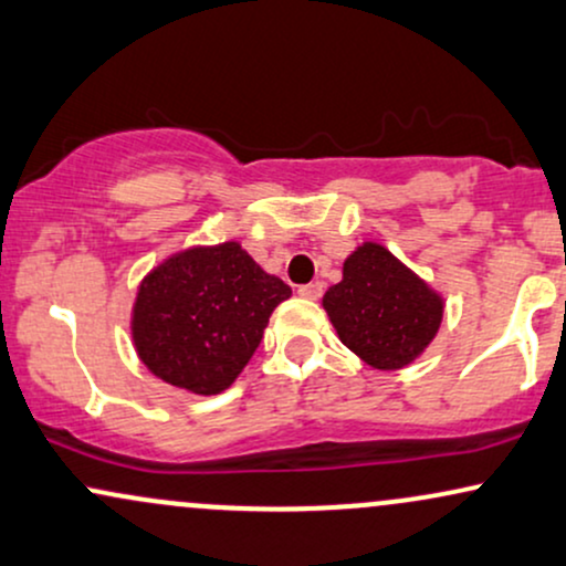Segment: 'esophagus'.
I'll return each mask as SVG.
<instances>
[{
    "mask_svg": "<svg viewBox=\"0 0 566 566\" xmlns=\"http://www.w3.org/2000/svg\"><path fill=\"white\" fill-rule=\"evenodd\" d=\"M298 296L302 298H310V302H315V298L323 296V283H307V285H298Z\"/></svg>",
    "mask_w": 566,
    "mask_h": 566,
    "instance_id": "1",
    "label": "esophagus"
}]
</instances>
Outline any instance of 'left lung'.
Returning a JSON list of instances; mask_svg holds the SVG:
<instances>
[{
  "label": "left lung",
  "instance_id": "obj_1",
  "mask_svg": "<svg viewBox=\"0 0 566 566\" xmlns=\"http://www.w3.org/2000/svg\"><path fill=\"white\" fill-rule=\"evenodd\" d=\"M323 307L344 347L370 368L400 370L437 336L444 302L389 249L365 241L344 259L342 283L325 291Z\"/></svg>",
  "mask_w": 566,
  "mask_h": 566
}]
</instances>
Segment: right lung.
Here are the masks:
<instances>
[{
  "mask_svg": "<svg viewBox=\"0 0 566 566\" xmlns=\"http://www.w3.org/2000/svg\"><path fill=\"white\" fill-rule=\"evenodd\" d=\"M291 296L238 241L192 245L143 277L132 342L153 376L192 395H219L251 360L272 310Z\"/></svg>",
  "mask_w": 566,
  "mask_h": 566,
  "instance_id": "obj_1",
  "label": "right lung"
}]
</instances>
